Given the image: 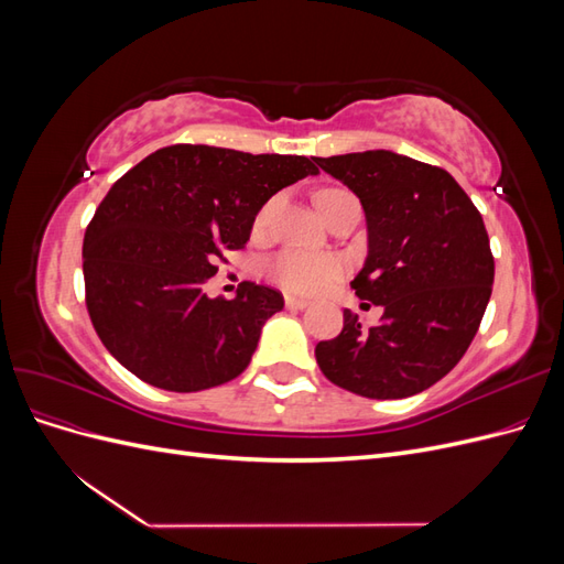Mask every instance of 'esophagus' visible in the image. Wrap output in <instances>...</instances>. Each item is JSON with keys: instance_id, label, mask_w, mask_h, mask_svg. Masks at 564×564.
Here are the masks:
<instances>
[{"instance_id": "34e87169", "label": "esophagus", "mask_w": 564, "mask_h": 564, "mask_svg": "<svg viewBox=\"0 0 564 564\" xmlns=\"http://www.w3.org/2000/svg\"><path fill=\"white\" fill-rule=\"evenodd\" d=\"M284 303H286V308H289V311H294V313L303 311L305 305H308V301H305V299H299V296H284Z\"/></svg>"}]
</instances>
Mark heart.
Returning a JSON list of instances; mask_svg holds the SVG:
<instances>
[{"instance_id":"heart-1","label":"heart","mask_w":564,"mask_h":564,"mask_svg":"<svg viewBox=\"0 0 564 564\" xmlns=\"http://www.w3.org/2000/svg\"><path fill=\"white\" fill-rule=\"evenodd\" d=\"M324 193L334 191H322L319 195ZM265 218L268 207L256 218V226H263ZM340 272H344V261L338 256L311 251H284L268 265V275L292 294H319L340 278Z\"/></svg>"}]
</instances>
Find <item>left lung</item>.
Returning a JSON list of instances; mask_svg holds the SVG:
<instances>
[{
  "instance_id": "1",
  "label": "left lung",
  "mask_w": 564,
  "mask_h": 564,
  "mask_svg": "<svg viewBox=\"0 0 564 564\" xmlns=\"http://www.w3.org/2000/svg\"><path fill=\"white\" fill-rule=\"evenodd\" d=\"M360 199L367 259L350 286L381 305L365 329L344 311V332L315 348L324 377L371 400L431 388L468 350L494 284L480 212L445 169L392 150L315 158Z\"/></svg>"
}]
</instances>
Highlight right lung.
<instances>
[{"label":"right lung","instance_id":"add662e5","mask_svg":"<svg viewBox=\"0 0 564 564\" xmlns=\"http://www.w3.org/2000/svg\"><path fill=\"white\" fill-rule=\"evenodd\" d=\"M317 174L301 155L169 145L119 178L82 247L87 308L115 360L172 392L240 377L284 299L253 282L212 299L204 284L216 259L249 242L272 195Z\"/></svg>","mask_w":564,"mask_h":564}]
</instances>
